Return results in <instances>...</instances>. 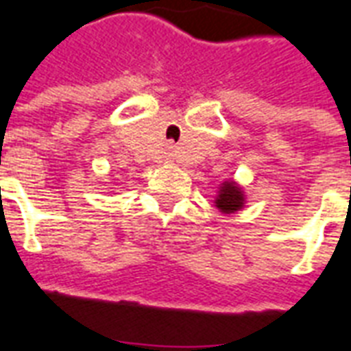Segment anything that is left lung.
Masks as SVG:
<instances>
[{
	"instance_id": "obj_1",
	"label": "left lung",
	"mask_w": 351,
	"mask_h": 351,
	"mask_svg": "<svg viewBox=\"0 0 351 351\" xmlns=\"http://www.w3.org/2000/svg\"><path fill=\"white\" fill-rule=\"evenodd\" d=\"M244 195L241 188L237 186L235 182H226L221 186L220 195L216 197V206L220 208L221 213H235L239 210L241 206H243Z\"/></svg>"
}]
</instances>
